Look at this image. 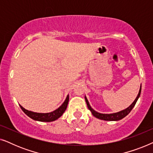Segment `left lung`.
I'll list each match as a JSON object with an SVG mask.
<instances>
[{
	"label": "left lung",
	"instance_id": "left-lung-1",
	"mask_svg": "<svg viewBox=\"0 0 153 153\" xmlns=\"http://www.w3.org/2000/svg\"><path fill=\"white\" fill-rule=\"evenodd\" d=\"M141 88H140L139 94H138L137 98H136L135 100H134V101L133 103L131 104V105L129 106L128 108H127L126 109L123 110V111H119L118 113H114V114H100V113H98L97 111H95L93 110V108H91V106H90L89 102H88V101L87 98L85 97V102H86L88 108V109L92 112V114H93V116L95 117V118L101 119V120H104L116 121V120H121V119H123V118H125V117L127 115H128L129 114V112L131 111V109H132L134 106H135L136 102H137L138 99H139V96H140V95H141Z\"/></svg>",
	"mask_w": 153,
	"mask_h": 153
}]
</instances>
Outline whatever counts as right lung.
Here are the masks:
<instances>
[{"mask_svg": "<svg viewBox=\"0 0 153 153\" xmlns=\"http://www.w3.org/2000/svg\"><path fill=\"white\" fill-rule=\"evenodd\" d=\"M68 102H69V95L67 96L66 100H65L63 104H62L59 108H57V109L55 111H53L50 112V113H47V114H41V113H35V112L30 111L25 109V108L24 107H22L21 105L19 106L23 111H24L28 117H30V118H32L33 120L41 121V122H51V121L57 120L58 118H59L63 114L65 111L66 110L67 106H68Z\"/></svg>", "mask_w": 153, "mask_h": 153, "instance_id": "obj_1", "label": "right lung"}]
</instances>
